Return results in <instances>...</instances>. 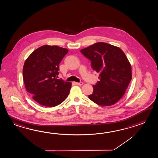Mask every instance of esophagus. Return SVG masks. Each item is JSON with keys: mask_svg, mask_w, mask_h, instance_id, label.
<instances>
[{"mask_svg": "<svg viewBox=\"0 0 158 158\" xmlns=\"http://www.w3.org/2000/svg\"><path fill=\"white\" fill-rule=\"evenodd\" d=\"M75 83L77 84V85H82L83 84V83L82 82H80V83H77V82H75Z\"/></svg>", "mask_w": 158, "mask_h": 158, "instance_id": "34e87169", "label": "esophagus"}]
</instances>
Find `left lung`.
<instances>
[{
    "label": "left lung",
    "instance_id": "1",
    "mask_svg": "<svg viewBox=\"0 0 158 158\" xmlns=\"http://www.w3.org/2000/svg\"><path fill=\"white\" fill-rule=\"evenodd\" d=\"M81 53L91 61L92 69L99 73L100 81L93 85L88 98L98 105L114 104L125 94L131 80V66L118 47L98 42L81 49Z\"/></svg>",
    "mask_w": 158,
    "mask_h": 158
}]
</instances>
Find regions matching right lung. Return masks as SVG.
<instances>
[{
	"instance_id": "add662e5",
	"label": "right lung",
	"mask_w": 158,
	"mask_h": 158,
	"mask_svg": "<svg viewBox=\"0 0 158 158\" xmlns=\"http://www.w3.org/2000/svg\"><path fill=\"white\" fill-rule=\"evenodd\" d=\"M68 52V49L58 46H42L25 61L23 69L25 87L39 104L56 106L69 94L71 83L57 79L59 64Z\"/></svg>"
}]
</instances>
